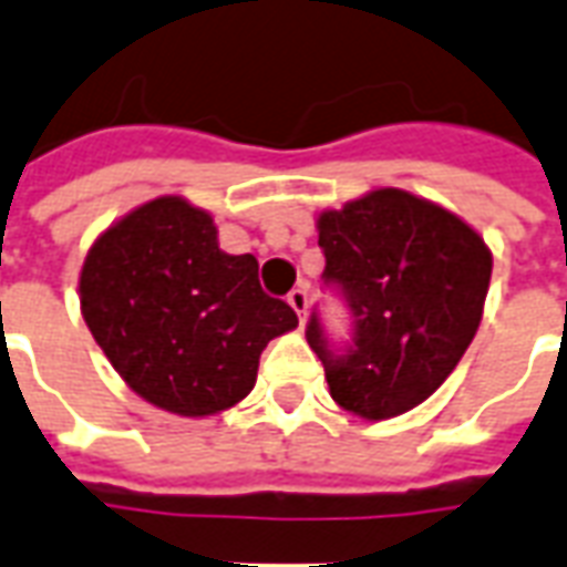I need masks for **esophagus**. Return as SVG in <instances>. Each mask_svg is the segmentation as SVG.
I'll use <instances>...</instances> for the list:
<instances>
[{"label": "esophagus", "instance_id": "esophagus-1", "mask_svg": "<svg viewBox=\"0 0 567 567\" xmlns=\"http://www.w3.org/2000/svg\"><path fill=\"white\" fill-rule=\"evenodd\" d=\"M288 303H291V309L297 312V319H300V324H303V319H307V307H309L307 288H295V291L288 295Z\"/></svg>", "mask_w": 567, "mask_h": 567}]
</instances>
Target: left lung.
Masks as SVG:
<instances>
[{
    "instance_id": "left-lung-1",
    "label": "left lung",
    "mask_w": 567,
    "mask_h": 567,
    "mask_svg": "<svg viewBox=\"0 0 567 567\" xmlns=\"http://www.w3.org/2000/svg\"><path fill=\"white\" fill-rule=\"evenodd\" d=\"M321 279L346 300L352 340L331 343L319 312L307 343L337 404L392 419L437 392L474 340L492 255L483 236L398 187L370 190L319 215Z\"/></svg>"
}]
</instances>
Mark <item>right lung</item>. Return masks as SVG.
<instances>
[{
    "label": "right lung",
    "instance_id": "1",
    "mask_svg": "<svg viewBox=\"0 0 567 567\" xmlns=\"http://www.w3.org/2000/svg\"><path fill=\"white\" fill-rule=\"evenodd\" d=\"M81 312L148 404L212 416L258 380L260 352L297 312L260 288L255 255H227L209 212L157 197L105 230L81 267Z\"/></svg>",
    "mask_w": 567,
    "mask_h": 567
}]
</instances>
